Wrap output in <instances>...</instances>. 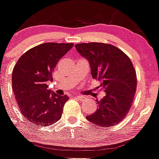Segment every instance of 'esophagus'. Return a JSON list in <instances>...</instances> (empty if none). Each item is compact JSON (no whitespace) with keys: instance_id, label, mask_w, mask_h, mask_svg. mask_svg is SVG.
<instances>
[{"instance_id":"esophagus-1","label":"esophagus","mask_w":159,"mask_h":159,"mask_svg":"<svg viewBox=\"0 0 159 159\" xmlns=\"http://www.w3.org/2000/svg\"><path fill=\"white\" fill-rule=\"evenodd\" d=\"M75 98H76L77 99H78V100H80V101H82V100H84V98H85L83 97V96H81V95H76V96H75Z\"/></svg>"}]
</instances>
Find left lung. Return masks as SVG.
<instances>
[{
	"instance_id": "8db88e82",
	"label": "left lung",
	"mask_w": 159,
	"mask_h": 159,
	"mask_svg": "<svg viewBox=\"0 0 159 159\" xmlns=\"http://www.w3.org/2000/svg\"><path fill=\"white\" fill-rule=\"evenodd\" d=\"M78 52L89 61L91 76L101 82L106 95L98 101V108L86 117L100 127L118 124L129 113L137 87L132 62L119 48L105 43L75 44Z\"/></svg>"
}]
</instances>
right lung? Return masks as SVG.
Here are the masks:
<instances>
[{"label": "right lung", "instance_id": "1", "mask_svg": "<svg viewBox=\"0 0 159 159\" xmlns=\"http://www.w3.org/2000/svg\"><path fill=\"white\" fill-rule=\"evenodd\" d=\"M73 44L44 43L25 53L14 66L12 89L22 115L31 124L50 125L61 118L69 98L51 92L47 82L58 61Z\"/></svg>", "mask_w": 159, "mask_h": 159}]
</instances>
